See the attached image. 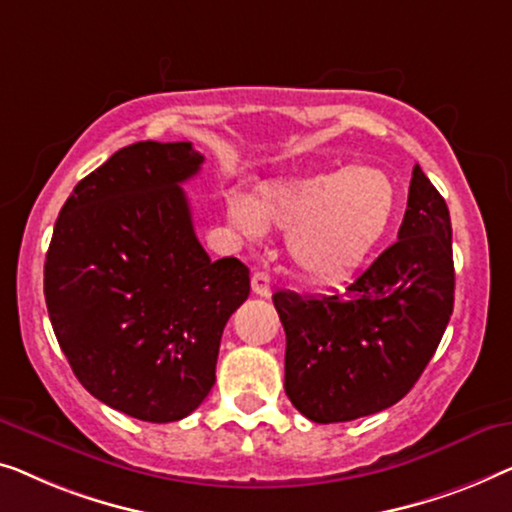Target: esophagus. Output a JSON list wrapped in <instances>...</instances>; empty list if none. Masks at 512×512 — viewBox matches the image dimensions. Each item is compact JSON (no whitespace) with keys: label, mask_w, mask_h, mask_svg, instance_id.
Listing matches in <instances>:
<instances>
[{"label":"esophagus","mask_w":512,"mask_h":512,"mask_svg":"<svg viewBox=\"0 0 512 512\" xmlns=\"http://www.w3.org/2000/svg\"><path fill=\"white\" fill-rule=\"evenodd\" d=\"M250 285H253L257 297H269L271 294V278L266 271H255L253 278H250Z\"/></svg>","instance_id":"34e87169"}]
</instances>
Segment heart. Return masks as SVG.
<instances>
[{
	"instance_id": "obj_1",
	"label": "heart",
	"mask_w": 512,
	"mask_h": 512,
	"mask_svg": "<svg viewBox=\"0 0 512 512\" xmlns=\"http://www.w3.org/2000/svg\"><path fill=\"white\" fill-rule=\"evenodd\" d=\"M246 236L287 234V253L306 278L329 283L355 271L390 229L397 187L380 169L357 167L262 185L250 199L227 201Z\"/></svg>"
}]
</instances>
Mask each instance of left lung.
I'll list each match as a JSON object with an SVG mask.
<instances>
[{"label":"left lung","instance_id":"8db88e82","mask_svg":"<svg viewBox=\"0 0 512 512\" xmlns=\"http://www.w3.org/2000/svg\"><path fill=\"white\" fill-rule=\"evenodd\" d=\"M455 304L445 199L413 169L399 241L343 292L273 294L283 322L285 394L308 420L350 422L406 397L441 343Z\"/></svg>","mask_w":512,"mask_h":512}]
</instances>
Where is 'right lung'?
<instances>
[{
    "label": "right lung",
    "instance_id": "add662e5",
    "mask_svg": "<svg viewBox=\"0 0 512 512\" xmlns=\"http://www.w3.org/2000/svg\"><path fill=\"white\" fill-rule=\"evenodd\" d=\"M204 155L190 141L120 148L57 215L43 294L57 343L92 397L143 422H176L215 383L227 320L250 294L236 257L194 234L181 183Z\"/></svg>",
    "mask_w": 512,
    "mask_h": 512
}]
</instances>
